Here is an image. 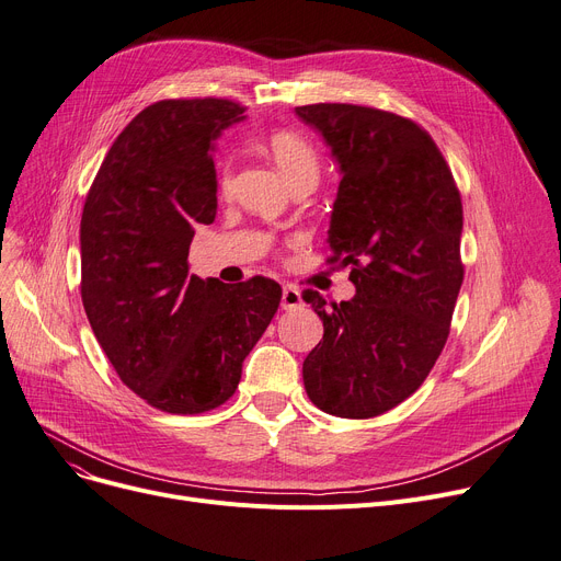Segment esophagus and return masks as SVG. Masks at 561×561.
I'll return each mask as SVG.
<instances>
[{
    "mask_svg": "<svg viewBox=\"0 0 561 561\" xmlns=\"http://www.w3.org/2000/svg\"><path fill=\"white\" fill-rule=\"evenodd\" d=\"M302 305V294L296 286H284L282 290V309H298Z\"/></svg>",
    "mask_w": 561,
    "mask_h": 561,
    "instance_id": "34e87169",
    "label": "esophagus"
}]
</instances>
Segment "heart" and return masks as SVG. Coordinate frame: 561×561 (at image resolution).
Wrapping results in <instances>:
<instances>
[{"label": "heart", "mask_w": 561, "mask_h": 561, "mask_svg": "<svg viewBox=\"0 0 561 561\" xmlns=\"http://www.w3.org/2000/svg\"><path fill=\"white\" fill-rule=\"evenodd\" d=\"M265 151L271 153L275 164L294 190H311L321 179V158L313 144L294 128H275L263 139ZM233 183V164L225 162L220 174V190L229 192Z\"/></svg>", "instance_id": "b5f03b06"}]
</instances>
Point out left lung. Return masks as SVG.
<instances>
[{
	"label": "left lung",
	"instance_id": "8db88e82",
	"mask_svg": "<svg viewBox=\"0 0 561 561\" xmlns=\"http://www.w3.org/2000/svg\"><path fill=\"white\" fill-rule=\"evenodd\" d=\"M319 128L341 167L325 263L348 267L355 298L302 300L323 339L302 380L316 408L369 420L397 408L440 357L462 284V204L451 169L415 121L364 105L296 107Z\"/></svg>",
	"mask_w": 561,
	"mask_h": 561
}]
</instances>
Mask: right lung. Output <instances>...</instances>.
<instances>
[{
    "label": "right lung",
    "instance_id": "1",
    "mask_svg": "<svg viewBox=\"0 0 561 561\" xmlns=\"http://www.w3.org/2000/svg\"><path fill=\"white\" fill-rule=\"evenodd\" d=\"M248 107L167 99L144 107L95 174L82 210V302L114 371L146 403L199 415L227 403L282 300L275 279L190 275L194 227L210 225V141Z\"/></svg>",
    "mask_w": 561,
    "mask_h": 561
}]
</instances>
